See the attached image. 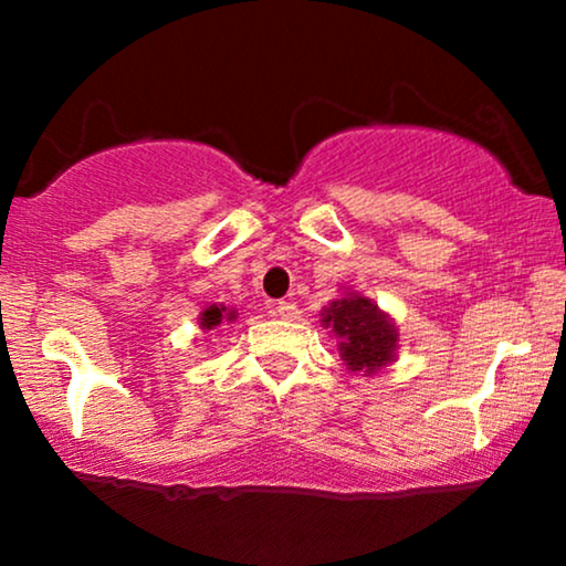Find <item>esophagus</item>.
I'll return each mask as SVG.
<instances>
[{
  "mask_svg": "<svg viewBox=\"0 0 566 566\" xmlns=\"http://www.w3.org/2000/svg\"><path fill=\"white\" fill-rule=\"evenodd\" d=\"M274 311H276L279 319H284V322H295L297 314H301V311H297V305L290 303V301H279L274 305Z\"/></svg>",
  "mask_w": 566,
  "mask_h": 566,
  "instance_id": "obj_1",
  "label": "esophagus"
}]
</instances>
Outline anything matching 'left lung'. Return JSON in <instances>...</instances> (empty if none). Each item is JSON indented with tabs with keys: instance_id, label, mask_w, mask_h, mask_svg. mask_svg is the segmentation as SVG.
I'll use <instances>...</instances> for the list:
<instances>
[{
	"instance_id": "1",
	"label": "left lung",
	"mask_w": 566,
	"mask_h": 566,
	"mask_svg": "<svg viewBox=\"0 0 566 566\" xmlns=\"http://www.w3.org/2000/svg\"><path fill=\"white\" fill-rule=\"evenodd\" d=\"M322 327L329 329L337 340V350L348 373H361L369 378L396 361L399 329L391 316L361 292L343 290L329 305H324Z\"/></svg>"
}]
</instances>
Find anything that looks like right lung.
Wrapping results in <instances>:
<instances>
[{"label":"right lung","instance_id":"right-lung-1","mask_svg":"<svg viewBox=\"0 0 566 566\" xmlns=\"http://www.w3.org/2000/svg\"><path fill=\"white\" fill-rule=\"evenodd\" d=\"M237 308H226V305H207L199 314V327L201 329H216L220 322H233L237 319Z\"/></svg>","mask_w":566,"mask_h":566}]
</instances>
